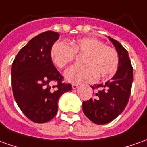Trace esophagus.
<instances>
[{
	"instance_id": "obj_1",
	"label": "esophagus",
	"mask_w": 147,
	"mask_h": 147,
	"mask_svg": "<svg viewBox=\"0 0 147 147\" xmlns=\"http://www.w3.org/2000/svg\"><path fill=\"white\" fill-rule=\"evenodd\" d=\"M78 87H79V85H78V84H72V89H74V90H75V89H76V88H78Z\"/></svg>"
}]
</instances>
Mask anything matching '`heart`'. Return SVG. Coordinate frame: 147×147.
<instances>
[{"label":"heart","instance_id":"heart-1","mask_svg":"<svg viewBox=\"0 0 147 147\" xmlns=\"http://www.w3.org/2000/svg\"><path fill=\"white\" fill-rule=\"evenodd\" d=\"M84 56L80 64H76L65 72L67 81L74 84L90 82L96 76L102 78L113 73L119 64V55L111 47L95 38H82L69 43L56 42L51 49L54 64L63 68L73 61L76 56Z\"/></svg>","mask_w":147,"mask_h":147}]
</instances>
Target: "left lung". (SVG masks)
<instances>
[{"mask_svg": "<svg viewBox=\"0 0 147 147\" xmlns=\"http://www.w3.org/2000/svg\"><path fill=\"white\" fill-rule=\"evenodd\" d=\"M119 54V67L115 75L105 84L92 87L99 89L94 97L83 102V111L95 124L111 122L123 111L131 95L133 67L127 49L119 42L109 37Z\"/></svg>", "mask_w": 147, "mask_h": 147, "instance_id": "8db88e82", "label": "left lung"}]
</instances>
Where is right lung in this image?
<instances>
[{"label": "right lung", "instance_id": "add662e5", "mask_svg": "<svg viewBox=\"0 0 147 147\" xmlns=\"http://www.w3.org/2000/svg\"><path fill=\"white\" fill-rule=\"evenodd\" d=\"M59 33L46 31L33 37L20 49L12 64L14 98L24 115L36 123L52 119L58 111V101L64 92L72 90L63 82L51 58V49ZM55 82L56 86L50 84Z\"/></svg>", "mask_w": 147, "mask_h": 147}]
</instances>
